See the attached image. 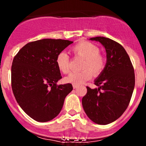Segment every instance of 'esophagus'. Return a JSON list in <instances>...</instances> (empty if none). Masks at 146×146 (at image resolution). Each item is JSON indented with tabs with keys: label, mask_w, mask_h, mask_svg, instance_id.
I'll list each match as a JSON object with an SVG mask.
<instances>
[{
	"label": "esophagus",
	"mask_w": 146,
	"mask_h": 146,
	"mask_svg": "<svg viewBox=\"0 0 146 146\" xmlns=\"http://www.w3.org/2000/svg\"><path fill=\"white\" fill-rule=\"evenodd\" d=\"M73 88H77L78 87V85H75V84H73Z\"/></svg>",
	"instance_id": "obj_1"
}]
</instances>
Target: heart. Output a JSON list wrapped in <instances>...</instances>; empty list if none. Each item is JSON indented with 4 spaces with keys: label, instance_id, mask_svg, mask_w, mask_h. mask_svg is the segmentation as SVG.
Instances as JSON below:
<instances>
[{
    "label": "heart",
    "instance_id": "heart-1",
    "mask_svg": "<svg viewBox=\"0 0 146 146\" xmlns=\"http://www.w3.org/2000/svg\"><path fill=\"white\" fill-rule=\"evenodd\" d=\"M75 56L84 58L81 71L72 72L65 78L66 82L79 85L84 83L92 78V73L98 75L103 71L106 65L105 58L100 53L98 46L87 41L78 42L71 48ZM56 65L62 73H67L70 70V58L65 52H60L56 60Z\"/></svg>",
    "mask_w": 146,
    "mask_h": 146
}]
</instances>
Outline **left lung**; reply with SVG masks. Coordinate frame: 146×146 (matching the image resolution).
Here are the masks:
<instances>
[{
  "label": "left lung",
  "instance_id": "obj_1",
  "mask_svg": "<svg viewBox=\"0 0 146 146\" xmlns=\"http://www.w3.org/2000/svg\"><path fill=\"white\" fill-rule=\"evenodd\" d=\"M89 40L103 45L106 64L94 81L98 88L86 86L87 93L82 103L91 121L106 125L117 120L128 108L135 88V72L128 53L121 44L105 37Z\"/></svg>",
  "mask_w": 146,
  "mask_h": 146
}]
</instances>
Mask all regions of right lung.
Returning <instances> with one entry per match:
<instances>
[{"label":"right lung","instance_id":"1","mask_svg":"<svg viewBox=\"0 0 146 146\" xmlns=\"http://www.w3.org/2000/svg\"><path fill=\"white\" fill-rule=\"evenodd\" d=\"M73 42L42 39L27 43L11 66V88L21 108L33 119L46 122L58 115L71 84L58 85L62 78L56 65L58 54Z\"/></svg>","mask_w":146,"mask_h":146}]
</instances>
